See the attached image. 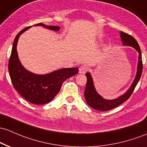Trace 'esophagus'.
<instances>
[{
    "label": "esophagus",
    "mask_w": 147,
    "mask_h": 147,
    "mask_svg": "<svg viewBox=\"0 0 147 147\" xmlns=\"http://www.w3.org/2000/svg\"><path fill=\"white\" fill-rule=\"evenodd\" d=\"M87 70H88V67L84 65H81L80 68H79V72L80 74H85L87 72Z\"/></svg>",
    "instance_id": "obj_1"
}]
</instances>
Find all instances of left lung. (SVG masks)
Here are the masks:
<instances>
[{
    "label": "left lung",
    "mask_w": 147,
    "mask_h": 147,
    "mask_svg": "<svg viewBox=\"0 0 147 147\" xmlns=\"http://www.w3.org/2000/svg\"><path fill=\"white\" fill-rule=\"evenodd\" d=\"M120 37L121 38L122 45L124 46H130L133 47L139 54L138 56V70H137L136 76L131 86L128 88V90L122 96H119L117 98L113 100H107L103 98L98 93L95 88L94 84H93V78L89 72H86V76L87 82L86 88L84 91V98L87 104L93 109L99 111H107L114 108L118 107L121 104L126 101L130 98L131 94L135 89V86L138 84L140 77H141L142 72V54L140 46L138 45L136 40L131 35L127 34L124 32L121 31Z\"/></svg>",
    "instance_id": "1"
}]
</instances>
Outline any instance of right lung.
Wrapping results in <instances>:
<instances>
[{
    "label": "right lung",
    "instance_id": "obj_1",
    "mask_svg": "<svg viewBox=\"0 0 147 147\" xmlns=\"http://www.w3.org/2000/svg\"><path fill=\"white\" fill-rule=\"evenodd\" d=\"M34 26H41L54 31L60 30L59 26H47L42 23ZM30 27L24 28L14 38L8 70L14 88L24 99L35 105H44L52 100L60 91L65 80L78 73L79 69L61 68L45 75H37L25 69L19 59L17 45L19 36Z\"/></svg>",
    "mask_w": 147,
    "mask_h": 147
}]
</instances>
